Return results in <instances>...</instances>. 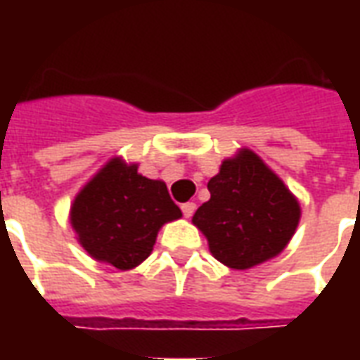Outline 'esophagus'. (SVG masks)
<instances>
[{
  "label": "esophagus",
  "instance_id": "obj_1",
  "mask_svg": "<svg viewBox=\"0 0 360 360\" xmlns=\"http://www.w3.org/2000/svg\"><path fill=\"white\" fill-rule=\"evenodd\" d=\"M181 210H183V216H185V218H191V216L195 214L196 204L195 202H185L183 206H181Z\"/></svg>",
  "mask_w": 360,
  "mask_h": 360
}]
</instances>
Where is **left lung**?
<instances>
[{
    "label": "left lung",
    "mask_w": 360,
    "mask_h": 360,
    "mask_svg": "<svg viewBox=\"0 0 360 360\" xmlns=\"http://www.w3.org/2000/svg\"><path fill=\"white\" fill-rule=\"evenodd\" d=\"M210 200L193 216L221 264L247 270L278 257L293 237L301 208L260 158L243 150L208 181Z\"/></svg>",
    "instance_id": "8db88e82"
}]
</instances>
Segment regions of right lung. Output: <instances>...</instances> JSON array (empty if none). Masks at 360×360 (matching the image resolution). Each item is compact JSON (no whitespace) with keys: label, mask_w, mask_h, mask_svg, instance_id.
<instances>
[{"label":"right lung","mask_w":360,"mask_h":360,"mask_svg":"<svg viewBox=\"0 0 360 360\" xmlns=\"http://www.w3.org/2000/svg\"><path fill=\"white\" fill-rule=\"evenodd\" d=\"M181 218L164 181L142 177L119 158L96 173L75 198L71 224L96 260L131 270L146 260L158 229Z\"/></svg>","instance_id":"1"}]
</instances>
